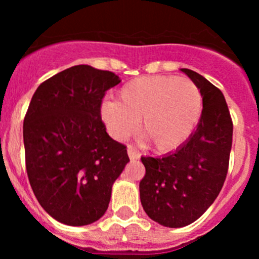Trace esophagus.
I'll return each instance as SVG.
<instances>
[{"label": "esophagus", "instance_id": "1", "mask_svg": "<svg viewBox=\"0 0 259 259\" xmlns=\"http://www.w3.org/2000/svg\"><path fill=\"white\" fill-rule=\"evenodd\" d=\"M127 153H128V157H130V159H139L140 158V154H139V152H137L135 148H132V146H128L127 148Z\"/></svg>", "mask_w": 259, "mask_h": 259}]
</instances>
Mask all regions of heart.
Returning <instances> with one entry per match:
<instances>
[{
    "mask_svg": "<svg viewBox=\"0 0 259 259\" xmlns=\"http://www.w3.org/2000/svg\"><path fill=\"white\" fill-rule=\"evenodd\" d=\"M116 100H104L100 118L107 132L125 140L137 128L158 152H171L188 140L200 120L202 96L188 77L155 75L125 83Z\"/></svg>",
    "mask_w": 259,
    "mask_h": 259,
    "instance_id": "obj_1",
    "label": "heart"
}]
</instances>
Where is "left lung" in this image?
Returning a JSON list of instances; mask_svg holds the SVG:
<instances>
[{
	"instance_id": "1",
	"label": "left lung",
	"mask_w": 259,
	"mask_h": 259,
	"mask_svg": "<svg viewBox=\"0 0 259 259\" xmlns=\"http://www.w3.org/2000/svg\"><path fill=\"white\" fill-rule=\"evenodd\" d=\"M182 71L202 96L197 128L174 153L141 157L145 166L140 182L141 205L150 219L171 228L197 221L218 197L232 148V119L221 89L194 71Z\"/></svg>"
}]
</instances>
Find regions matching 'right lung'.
I'll return each instance as SVG.
<instances>
[{"label": "right lung", "mask_w": 259, "mask_h": 259, "mask_svg": "<svg viewBox=\"0 0 259 259\" xmlns=\"http://www.w3.org/2000/svg\"><path fill=\"white\" fill-rule=\"evenodd\" d=\"M111 71L77 65L36 89L23 123L29 184L42 209L67 226H87L109 206L111 187L130 161L100 118Z\"/></svg>", "instance_id": "obj_1"}]
</instances>
